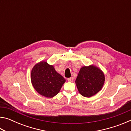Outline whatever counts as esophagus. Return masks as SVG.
<instances>
[{
    "label": "esophagus",
    "instance_id": "esophagus-1",
    "mask_svg": "<svg viewBox=\"0 0 131 131\" xmlns=\"http://www.w3.org/2000/svg\"><path fill=\"white\" fill-rule=\"evenodd\" d=\"M68 81L72 82L73 81V77H70V78H68Z\"/></svg>",
    "mask_w": 131,
    "mask_h": 131
}]
</instances>
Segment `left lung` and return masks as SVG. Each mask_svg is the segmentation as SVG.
I'll return each instance as SVG.
<instances>
[{
  "label": "left lung",
  "instance_id": "1",
  "mask_svg": "<svg viewBox=\"0 0 131 131\" xmlns=\"http://www.w3.org/2000/svg\"><path fill=\"white\" fill-rule=\"evenodd\" d=\"M105 80L102 71L96 66L90 65L80 69L75 83L80 94L90 97L101 91Z\"/></svg>",
  "mask_w": 131,
  "mask_h": 131
}]
</instances>
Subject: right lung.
I'll use <instances>...</instances> for the list:
<instances>
[{"mask_svg": "<svg viewBox=\"0 0 131 131\" xmlns=\"http://www.w3.org/2000/svg\"><path fill=\"white\" fill-rule=\"evenodd\" d=\"M31 82L35 90L42 96L52 97L58 94L65 79L47 62L36 64L31 71Z\"/></svg>", "mask_w": 131, "mask_h": 131, "instance_id": "right-lung-1", "label": "right lung"}]
</instances>
